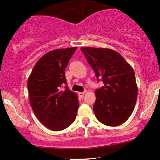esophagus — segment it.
Returning a JSON list of instances; mask_svg holds the SVG:
<instances>
[{
	"mask_svg": "<svg viewBox=\"0 0 160 160\" xmlns=\"http://www.w3.org/2000/svg\"><path fill=\"white\" fill-rule=\"evenodd\" d=\"M79 96H80V98H83V96H84V92H80V93H79Z\"/></svg>",
	"mask_w": 160,
	"mask_h": 160,
	"instance_id": "obj_1",
	"label": "esophagus"
}]
</instances>
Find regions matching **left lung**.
<instances>
[{"label":"left lung","instance_id":"8db88e82","mask_svg":"<svg viewBox=\"0 0 160 160\" xmlns=\"http://www.w3.org/2000/svg\"><path fill=\"white\" fill-rule=\"evenodd\" d=\"M87 60L104 86L95 90L93 111L100 122L118 126L126 122L136 103L138 88L135 72L127 61L114 50L81 47Z\"/></svg>","mask_w":160,"mask_h":160}]
</instances>
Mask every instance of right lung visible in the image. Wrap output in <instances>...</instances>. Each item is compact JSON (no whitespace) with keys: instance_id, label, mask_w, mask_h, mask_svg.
Instances as JSON below:
<instances>
[{"instance_id":"add662e5","label":"right lung","mask_w":160,"mask_h":160,"mask_svg":"<svg viewBox=\"0 0 160 160\" xmlns=\"http://www.w3.org/2000/svg\"><path fill=\"white\" fill-rule=\"evenodd\" d=\"M77 47L50 51L34 66L28 79L31 107L44 126L61 131L74 122L79 108L77 93L67 85L65 69Z\"/></svg>"}]
</instances>
